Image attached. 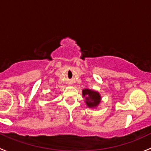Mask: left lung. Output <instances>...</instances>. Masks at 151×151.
<instances>
[{"instance_id": "left-lung-1", "label": "left lung", "mask_w": 151, "mask_h": 151, "mask_svg": "<svg viewBox=\"0 0 151 151\" xmlns=\"http://www.w3.org/2000/svg\"><path fill=\"white\" fill-rule=\"evenodd\" d=\"M83 97L88 108H97L101 102V96L99 92L94 90L84 88L82 91Z\"/></svg>"}]
</instances>
